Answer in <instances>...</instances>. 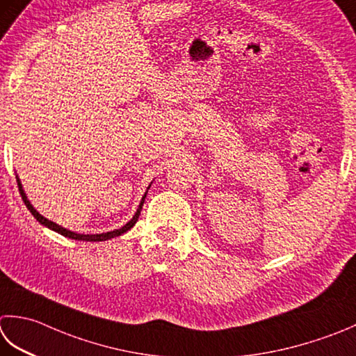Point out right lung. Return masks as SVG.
<instances>
[{"label":"right lung","instance_id":"add662e5","mask_svg":"<svg viewBox=\"0 0 356 356\" xmlns=\"http://www.w3.org/2000/svg\"><path fill=\"white\" fill-rule=\"evenodd\" d=\"M17 184H18V190H19V194H21V199H23L24 205L27 207V210H29L32 213V216L35 219H37L41 225L47 227L49 229H54L55 233H60L61 236H65V238H69V239H75V241H86V242H102V241H108V239H113V238H117V236H122L123 233H127L128 229H131L132 227L136 225V222L138 220V216H140V211H142V207H143V202H145V197H146V193H148L149 186L146 188V193L143 194V197L140 200V204H138L137 207V211L134 213V216H132V219L129 222H127L123 227L114 229V232H108V233H100V234H80V233H75V232H71V229H67L65 227H61L58 224H55V222L46 219L44 216H41L37 210H35L33 205L31 204V200L27 199L26 193L23 190V185H21L19 182V177L17 176Z\"/></svg>","mask_w":356,"mask_h":356}]
</instances>
